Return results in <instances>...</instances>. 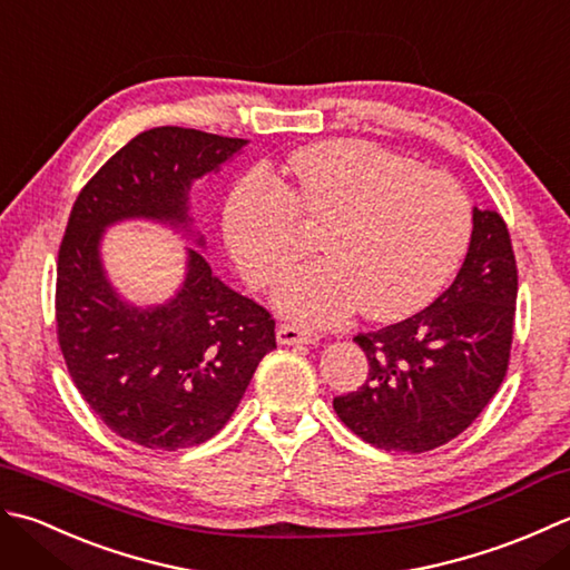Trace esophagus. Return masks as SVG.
I'll return each instance as SVG.
<instances>
[{
    "mask_svg": "<svg viewBox=\"0 0 570 570\" xmlns=\"http://www.w3.org/2000/svg\"><path fill=\"white\" fill-rule=\"evenodd\" d=\"M277 336V344H317L320 342V334L317 332H309V330H302V327H293V324H281L275 332Z\"/></svg>",
    "mask_w": 570,
    "mask_h": 570,
    "instance_id": "34e87169",
    "label": "esophagus"
}]
</instances>
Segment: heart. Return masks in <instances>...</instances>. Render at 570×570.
Masks as SVG:
<instances>
[{
  "label": "heart",
  "mask_w": 570,
  "mask_h": 570,
  "mask_svg": "<svg viewBox=\"0 0 570 570\" xmlns=\"http://www.w3.org/2000/svg\"><path fill=\"white\" fill-rule=\"evenodd\" d=\"M295 191L253 169L230 191L224 238L243 277L271 287L320 228L317 263L289 273L275 307L305 324L415 315L438 297L468 250L472 206L460 184L362 139H334L289 157Z\"/></svg>",
  "instance_id": "b5f03b06"
}]
</instances>
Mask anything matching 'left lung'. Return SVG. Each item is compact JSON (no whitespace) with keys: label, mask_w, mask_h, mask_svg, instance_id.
<instances>
[{"label":"left lung","mask_w":570,"mask_h":570,"mask_svg":"<svg viewBox=\"0 0 570 570\" xmlns=\"http://www.w3.org/2000/svg\"><path fill=\"white\" fill-rule=\"evenodd\" d=\"M517 285L504 218L472 208L470 248L445 293L409 320L354 336L368 376L334 399L340 421L389 452H425L458 438L507 376Z\"/></svg>","instance_id":"left-lung-1"}]
</instances>
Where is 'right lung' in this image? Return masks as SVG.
I'll return each instance as SVG.
<instances>
[{
	"mask_svg": "<svg viewBox=\"0 0 570 570\" xmlns=\"http://www.w3.org/2000/svg\"><path fill=\"white\" fill-rule=\"evenodd\" d=\"M248 139L189 127L139 132L98 169L73 204L58 250L56 330L76 389L112 433L149 450L202 445L228 423L275 350V320L187 248L177 295L125 302L102 268L100 240L120 220H157L204 248L189 191Z\"/></svg>",
	"mask_w": 570,
	"mask_h": 570,
	"instance_id": "right-lung-1",
	"label": "right lung"
}]
</instances>
